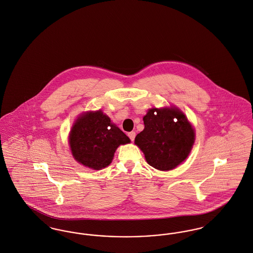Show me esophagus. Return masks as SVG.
<instances>
[{"label": "esophagus", "instance_id": "obj_1", "mask_svg": "<svg viewBox=\"0 0 253 253\" xmlns=\"http://www.w3.org/2000/svg\"><path fill=\"white\" fill-rule=\"evenodd\" d=\"M135 135H136V133H135L134 131H131V132H129V133H128V137H129V139H130L131 141H133V140H134Z\"/></svg>", "mask_w": 253, "mask_h": 253}]
</instances>
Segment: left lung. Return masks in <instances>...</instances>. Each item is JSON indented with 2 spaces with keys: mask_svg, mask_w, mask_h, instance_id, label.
I'll return each mask as SVG.
<instances>
[{
  "mask_svg": "<svg viewBox=\"0 0 253 253\" xmlns=\"http://www.w3.org/2000/svg\"><path fill=\"white\" fill-rule=\"evenodd\" d=\"M145 128L135 137L147 162L156 169H174L187 158L194 129L177 108L151 109L143 118Z\"/></svg>",
  "mask_w": 253,
  "mask_h": 253,
  "instance_id": "8db88e82",
  "label": "left lung"
}]
</instances>
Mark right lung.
<instances>
[{"label":"right lung","mask_w":253,"mask_h":253,"mask_svg":"<svg viewBox=\"0 0 253 253\" xmlns=\"http://www.w3.org/2000/svg\"><path fill=\"white\" fill-rule=\"evenodd\" d=\"M130 140L101 111L80 116L69 135L72 156L81 164L99 170L113 160L116 149Z\"/></svg>","instance_id":"obj_1"}]
</instances>
